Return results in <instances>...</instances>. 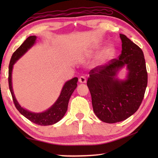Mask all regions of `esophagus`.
<instances>
[{
    "label": "esophagus",
    "mask_w": 158,
    "mask_h": 158,
    "mask_svg": "<svg viewBox=\"0 0 158 158\" xmlns=\"http://www.w3.org/2000/svg\"><path fill=\"white\" fill-rule=\"evenodd\" d=\"M79 81L80 83H82V84H84V83L86 82V79H85V77L84 76H81L79 78Z\"/></svg>",
    "instance_id": "1"
}]
</instances>
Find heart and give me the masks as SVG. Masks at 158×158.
<instances>
[{
	"label": "heart",
	"instance_id": "b5f03b06",
	"mask_svg": "<svg viewBox=\"0 0 158 158\" xmlns=\"http://www.w3.org/2000/svg\"><path fill=\"white\" fill-rule=\"evenodd\" d=\"M100 45L99 44H94L90 48V49L88 52L89 54H93L95 52H97L100 49ZM115 53H116V49L115 48L112 46V45H109V46L106 47L105 48L102 52L99 55V59L102 62H104L106 60L111 59V58L114 56L115 55Z\"/></svg>",
	"mask_w": 158,
	"mask_h": 158
}]
</instances>
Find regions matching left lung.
Segmentation results:
<instances>
[{
  "label": "left lung",
  "mask_w": 158,
  "mask_h": 158,
  "mask_svg": "<svg viewBox=\"0 0 158 158\" xmlns=\"http://www.w3.org/2000/svg\"><path fill=\"white\" fill-rule=\"evenodd\" d=\"M120 37L122 51L119 56L91 69L87 81L93 111L99 119L107 123L124 121L138 110L148 83L142 50L125 35L120 34ZM125 64L129 70L128 79L119 81L114 77Z\"/></svg>",
  "instance_id": "8db88e82"
}]
</instances>
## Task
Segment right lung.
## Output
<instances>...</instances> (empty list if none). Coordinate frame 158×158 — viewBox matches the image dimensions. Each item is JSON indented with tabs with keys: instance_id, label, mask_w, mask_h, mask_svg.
<instances>
[{
	"instance_id": "add662e5",
	"label": "right lung",
	"mask_w": 158,
	"mask_h": 158,
	"mask_svg": "<svg viewBox=\"0 0 158 158\" xmlns=\"http://www.w3.org/2000/svg\"><path fill=\"white\" fill-rule=\"evenodd\" d=\"M36 37L30 36L28 37L26 40L23 42V44L15 51L12 56L11 60H10L9 65V73H8V83L10 93H11L13 102L15 105V107L17 110L28 119L29 121L34 123L37 125H50L56 123L60 121L65 114L67 109H68L69 100L72 94L74 92V89L77 88V77L72 79L69 81H67L62 89L59 98H58L57 101L56 102L52 107L47 109L46 111L42 113H32L31 111L26 110L19 105L18 102L16 100L14 93L12 90V71L13 65L15 63L19 58L21 56L27 52L28 49L33 46V44L35 42Z\"/></svg>"
}]
</instances>
